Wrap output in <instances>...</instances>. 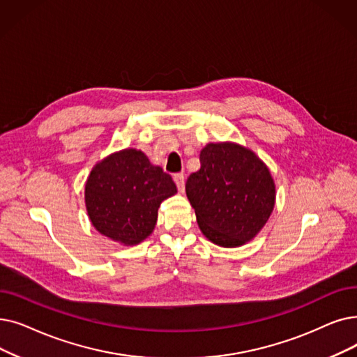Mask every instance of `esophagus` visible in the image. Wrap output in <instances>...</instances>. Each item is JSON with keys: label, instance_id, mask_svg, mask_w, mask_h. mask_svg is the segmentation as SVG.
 Masks as SVG:
<instances>
[{"label": "esophagus", "instance_id": "esophagus-1", "mask_svg": "<svg viewBox=\"0 0 357 357\" xmlns=\"http://www.w3.org/2000/svg\"><path fill=\"white\" fill-rule=\"evenodd\" d=\"M174 181L176 183L179 192H183V190H185V176H183V174H175Z\"/></svg>", "mask_w": 357, "mask_h": 357}]
</instances>
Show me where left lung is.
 I'll return each mask as SVG.
<instances>
[{"label": "left lung", "instance_id": "obj_1", "mask_svg": "<svg viewBox=\"0 0 357 357\" xmlns=\"http://www.w3.org/2000/svg\"><path fill=\"white\" fill-rule=\"evenodd\" d=\"M199 163L185 191L201 231L227 248L251 241L274 207L275 187L268 167L251 150L231 143L207 144Z\"/></svg>", "mask_w": 357, "mask_h": 357}]
</instances>
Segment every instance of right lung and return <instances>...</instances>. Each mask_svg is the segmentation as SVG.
Segmentation results:
<instances>
[{
  "label": "right lung",
  "instance_id": "add662e5",
  "mask_svg": "<svg viewBox=\"0 0 357 357\" xmlns=\"http://www.w3.org/2000/svg\"><path fill=\"white\" fill-rule=\"evenodd\" d=\"M176 185L140 150L127 149L98 163L86 182V207L102 235L123 245L146 239L158 220L163 199Z\"/></svg>",
  "mask_w": 357,
  "mask_h": 357
}]
</instances>
